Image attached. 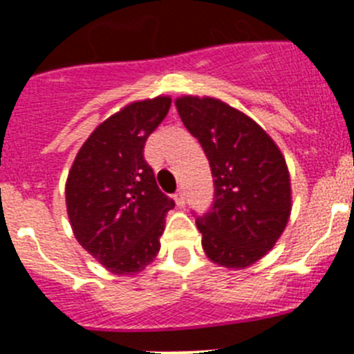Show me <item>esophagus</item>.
Segmentation results:
<instances>
[{
	"label": "esophagus",
	"instance_id": "esophagus-1",
	"mask_svg": "<svg viewBox=\"0 0 354 354\" xmlns=\"http://www.w3.org/2000/svg\"><path fill=\"white\" fill-rule=\"evenodd\" d=\"M174 200H175V204L179 205V207H184V205H186V196H184L183 189H179V192L175 193Z\"/></svg>",
	"mask_w": 354,
	"mask_h": 354
}]
</instances>
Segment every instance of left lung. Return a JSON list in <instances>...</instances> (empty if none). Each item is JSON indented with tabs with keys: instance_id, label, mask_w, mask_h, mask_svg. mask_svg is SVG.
I'll return each mask as SVG.
<instances>
[{
	"instance_id": "1",
	"label": "left lung",
	"mask_w": 354,
	"mask_h": 354,
	"mask_svg": "<svg viewBox=\"0 0 354 354\" xmlns=\"http://www.w3.org/2000/svg\"><path fill=\"white\" fill-rule=\"evenodd\" d=\"M175 106L214 177L212 207L196 216L205 255L225 268H248L273 248L289 221L286 159L257 122L220 99L184 95Z\"/></svg>"
}]
</instances>
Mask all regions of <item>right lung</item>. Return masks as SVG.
I'll return each instance as SVG.
<instances>
[{
    "label": "right lung",
    "instance_id": "add662e5",
    "mask_svg": "<svg viewBox=\"0 0 354 354\" xmlns=\"http://www.w3.org/2000/svg\"><path fill=\"white\" fill-rule=\"evenodd\" d=\"M170 97L136 101L106 118L77 152L65 202L77 243L115 274L154 261L165 216L175 207L143 158L150 133L168 115Z\"/></svg>",
    "mask_w": 354,
    "mask_h": 354
}]
</instances>
